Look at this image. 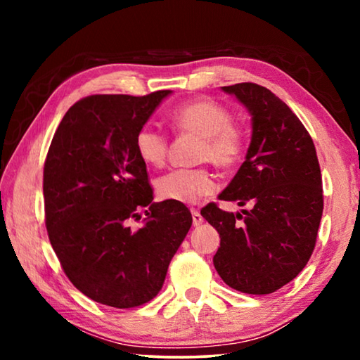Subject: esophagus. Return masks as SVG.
Instances as JSON below:
<instances>
[{
  "instance_id": "1",
  "label": "esophagus",
  "mask_w": 360,
  "mask_h": 360,
  "mask_svg": "<svg viewBox=\"0 0 360 360\" xmlns=\"http://www.w3.org/2000/svg\"><path fill=\"white\" fill-rule=\"evenodd\" d=\"M191 212H192V224L195 225V227H198V225H202L205 219H203V216H202V214H200V211L192 208V210H191Z\"/></svg>"
}]
</instances>
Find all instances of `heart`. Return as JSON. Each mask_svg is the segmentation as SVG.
Returning <instances> with one entry per match:
<instances>
[{"mask_svg":"<svg viewBox=\"0 0 360 360\" xmlns=\"http://www.w3.org/2000/svg\"><path fill=\"white\" fill-rule=\"evenodd\" d=\"M173 129L200 136L197 160L211 162L221 169L238 165L248 148L246 130L233 120L227 106L200 98L182 103L169 114ZM138 157L149 167H162L168 155V138L154 127L144 125L135 135ZM216 184L206 168H178L157 179L160 198L178 203H195L214 192Z\"/></svg>","mask_w":360,"mask_h":360,"instance_id":"1","label":"heart"}]
</instances>
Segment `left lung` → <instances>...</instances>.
<instances>
[{"label": "left lung", "instance_id": "left-lung-1", "mask_svg": "<svg viewBox=\"0 0 360 360\" xmlns=\"http://www.w3.org/2000/svg\"><path fill=\"white\" fill-rule=\"evenodd\" d=\"M252 115L246 160L219 200L249 206L227 212L208 203L202 216L221 236L214 266L225 284L264 295L290 283L314 251L324 210L314 143L283 100L252 82L222 87Z\"/></svg>", "mask_w": 360, "mask_h": 360}]
</instances>
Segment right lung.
Instances as JSON below:
<instances>
[{
    "instance_id": "1",
    "label": "right lung",
    "mask_w": 360,
    "mask_h": 360,
    "mask_svg": "<svg viewBox=\"0 0 360 360\" xmlns=\"http://www.w3.org/2000/svg\"><path fill=\"white\" fill-rule=\"evenodd\" d=\"M169 94L85 96L65 114L46 157L51 245L75 288L112 308H135L158 294L192 225L184 203L152 202L135 150L136 131ZM141 217L142 227L133 228Z\"/></svg>"
}]
</instances>
